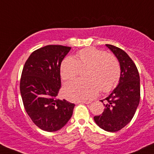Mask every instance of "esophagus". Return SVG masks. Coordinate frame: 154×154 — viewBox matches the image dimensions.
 Masks as SVG:
<instances>
[{
    "instance_id": "obj_1",
    "label": "esophagus",
    "mask_w": 154,
    "mask_h": 154,
    "mask_svg": "<svg viewBox=\"0 0 154 154\" xmlns=\"http://www.w3.org/2000/svg\"><path fill=\"white\" fill-rule=\"evenodd\" d=\"M81 103H86V104H89V103H91V100H82V101H81Z\"/></svg>"
}]
</instances>
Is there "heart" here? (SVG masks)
Masks as SVG:
<instances>
[{"label":"heart","instance_id":"b5f03b06","mask_svg":"<svg viewBox=\"0 0 154 154\" xmlns=\"http://www.w3.org/2000/svg\"><path fill=\"white\" fill-rule=\"evenodd\" d=\"M87 80L77 79L69 82L63 88V94L72 101H82L94 97L100 89L104 93L113 90L119 84L121 69L116 58L105 51L95 48L81 50L76 58L69 56L60 65L62 79H72L81 69H87Z\"/></svg>","mask_w":154,"mask_h":154}]
</instances>
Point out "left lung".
<instances>
[{
  "mask_svg": "<svg viewBox=\"0 0 154 154\" xmlns=\"http://www.w3.org/2000/svg\"><path fill=\"white\" fill-rule=\"evenodd\" d=\"M106 46L118 59L121 76L117 87L101 102L104 111L94 117L98 126L106 131H119L131 122L140 102V76L135 64L128 54L117 47Z\"/></svg>",
  "mask_w": 154,
  "mask_h": 154,
  "instance_id": "1",
  "label": "left lung"
}]
</instances>
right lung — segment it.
I'll list each match as a JSON object with an SVG mask.
<instances>
[{"label": "right lung", "mask_w": 154, "mask_h": 154, "mask_svg": "<svg viewBox=\"0 0 154 154\" xmlns=\"http://www.w3.org/2000/svg\"><path fill=\"white\" fill-rule=\"evenodd\" d=\"M70 49L52 45L39 48L32 53L22 72L20 88L25 109L44 131H58L72 115L74 103L57 97L61 87V62Z\"/></svg>", "instance_id": "obj_1"}]
</instances>
